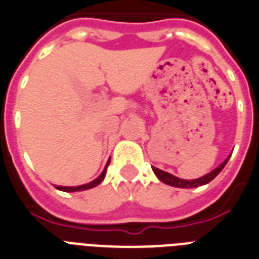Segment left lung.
Returning a JSON list of instances; mask_svg holds the SVG:
<instances>
[{"mask_svg":"<svg viewBox=\"0 0 259 259\" xmlns=\"http://www.w3.org/2000/svg\"><path fill=\"white\" fill-rule=\"evenodd\" d=\"M229 158L222 162L221 165L218 166V168H215V169L211 170L209 173L204 175L203 177L195 179V180H184V179H179V177L173 176V175L165 172V170L158 169V168H156V166H152V169H153V172L156 173V176L158 177V180H161L162 183H165V184L172 185V187H177V188H196V187H200V185L208 184L209 181L213 180V179L221 173V170L225 168L227 161H229Z\"/></svg>","mask_w":259,"mask_h":259,"instance_id":"1","label":"left lung"}]
</instances>
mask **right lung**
<instances>
[{"label": "right lung", "instance_id": "obj_1", "mask_svg": "<svg viewBox=\"0 0 259 259\" xmlns=\"http://www.w3.org/2000/svg\"><path fill=\"white\" fill-rule=\"evenodd\" d=\"M109 164H110V160L107 161V164H106L103 172H102L101 175H99V176L95 179V180L90 181V183H87V184L78 185V187H62V185H55V187H56L58 189H60V191H64V192H76V191H86V189L94 188V187H97L98 184H101L102 181H103V179H105V176H106V170H107V166H109Z\"/></svg>", "mask_w": 259, "mask_h": 259}]
</instances>
